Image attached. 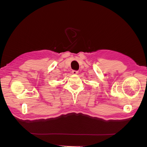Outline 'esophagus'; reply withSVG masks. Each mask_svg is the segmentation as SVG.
<instances>
[{
  "label": "esophagus",
  "mask_w": 147,
  "mask_h": 147,
  "mask_svg": "<svg viewBox=\"0 0 147 147\" xmlns=\"http://www.w3.org/2000/svg\"><path fill=\"white\" fill-rule=\"evenodd\" d=\"M78 73V71H75V70L72 71V74H77Z\"/></svg>",
  "instance_id": "obj_1"
}]
</instances>
